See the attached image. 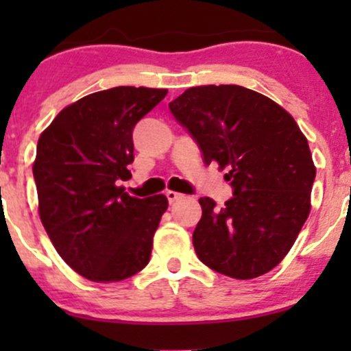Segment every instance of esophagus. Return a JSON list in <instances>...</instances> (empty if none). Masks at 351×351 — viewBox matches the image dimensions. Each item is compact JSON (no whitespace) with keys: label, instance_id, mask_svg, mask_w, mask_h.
<instances>
[{"label":"esophagus","instance_id":"34e87169","mask_svg":"<svg viewBox=\"0 0 351 351\" xmlns=\"http://www.w3.org/2000/svg\"><path fill=\"white\" fill-rule=\"evenodd\" d=\"M166 198H168L169 204H175V202L182 200L183 195H182V193H178V192H171V190H168V192H166Z\"/></svg>","mask_w":351,"mask_h":351}]
</instances>
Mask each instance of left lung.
I'll return each mask as SVG.
<instances>
[{
    "instance_id": "left-lung-1",
    "label": "left lung",
    "mask_w": 351,
    "mask_h": 351,
    "mask_svg": "<svg viewBox=\"0 0 351 351\" xmlns=\"http://www.w3.org/2000/svg\"><path fill=\"white\" fill-rule=\"evenodd\" d=\"M169 112L200 147L205 165L228 166L232 197L217 208L202 197L193 231L198 260L247 280L277 267L311 210L316 168L289 112L238 84L189 88Z\"/></svg>"
}]
</instances>
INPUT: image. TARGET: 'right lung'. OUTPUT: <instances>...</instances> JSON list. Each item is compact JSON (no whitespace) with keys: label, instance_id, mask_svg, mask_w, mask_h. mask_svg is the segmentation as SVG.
I'll return each instance as SVG.
<instances>
[{"label":"right lung","instance_id":"add662e5","mask_svg":"<svg viewBox=\"0 0 351 351\" xmlns=\"http://www.w3.org/2000/svg\"><path fill=\"white\" fill-rule=\"evenodd\" d=\"M168 90L117 86L69 105L38 137V214L62 260L91 282H120L149 263L168 198L130 197L132 132Z\"/></svg>","mask_w":351,"mask_h":351}]
</instances>
